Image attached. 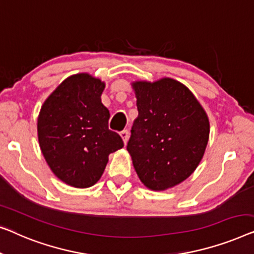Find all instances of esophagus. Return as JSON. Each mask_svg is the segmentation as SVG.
Segmentation results:
<instances>
[{
	"label": "esophagus",
	"instance_id": "obj_1",
	"mask_svg": "<svg viewBox=\"0 0 254 254\" xmlns=\"http://www.w3.org/2000/svg\"><path fill=\"white\" fill-rule=\"evenodd\" d=\"M120 134H121V137H122V139H123L124 144H127V139H128V131L127 130H123Z\"/></svg>",
	"mask_w": 254,
	"mask_h": 254
}]
</instances>
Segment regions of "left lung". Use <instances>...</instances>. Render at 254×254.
Returning a JSON list of instances; mask_svg holds the SVG:
<instances>
[{"label":"left lung","mask_w":254,"mask_h":254,"mask_svg":"<svg viewBox=\"0 0 254 254\" xmlns=\"http://www.w3.org/2000/svg\"><path fill=\"white\" fill-rule=\"evenodd\" d=\"M138 117L127 149L139 180L163 191L187 180L201 161L209 138L207 114L180 81L132 83Z\"/></svg>","instance_id":"8db88e82"}]
</instances>
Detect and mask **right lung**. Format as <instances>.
Here are the masks:
<instances>
[{
  "label": "right lung",
  "instance_id": "1",
  "mask_svg": "<svg viewBox=\"0 0 254 254\" xmlns=\"http://www.w3.org/2000/svg\"><path fill=\"white\" fill-rule=\"evenodd\" d=\"M105 83L88 73L63 80L48 96L38 117V139L53 173L64 183L85 189L102 176L110 153L124 144L108 128L102 105Z\"/></svg>",
  "mask_w": 254,
  "mask_h": 254
}]
</instances>
